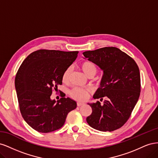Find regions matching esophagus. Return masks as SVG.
<instances>
[{
	"mask_svg": "<svg viewBox=\"0 0 158 158\" xmlns=\"http://www.w3.org/2000/svg\"><path fill=\"white\" fill-rule=\"evenodd\" d=\"M84 106V103H81V102H78L77 103V106L80 107V106Z\"/></svg>",
	"mask_w": 158,
	"mask_h": 158,
	"instance_id": "esophagus-1",
	"label": "esophagus"
}]
</instances>
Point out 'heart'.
<instances>
[{"instance_id":"obj_1","label":"heart","mask_w":158,"mask_h":158,"mask_svg":"<svg viewBox=\"0 0 158 158\" xmlns=\"http://www.w3.org/2000/svg\"><path fill=\"white\" fill-rule=\"evenodd\" d=\"M80 67L83 73L88 77L90 76H94L97 73L98 69L95 64L90 61H85L80 64ZM70 74V69L69 68L66 69L63 74L62 80L63 82H66L69 80V76ZM70 94L71 97L74 99L79 100V101H84L87 99L89 96V90L83 89L81 88H74L70 91Z\"/></svg>"}]
</instances>
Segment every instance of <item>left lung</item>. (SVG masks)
<instances>
[{"mask_svg":"<svg viewBox=\"0 0 158 158\" xmlns=\"http://www.w3.org/2000/svg\"><path fill=\"white\" fill-rule=\"evenodd\" d=\"M85 59L103 70L100 86L94 99L106 100L88 104L92 113L86 118L88 125L100 131H113L121 127L131 116L140 93V70L136 62L114 47L83 52Z\"/></svg>","mask_w":158,"mask_h":158,"instance_id":"obj_1","label":"left lung"}]
</instances>
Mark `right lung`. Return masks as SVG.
Segmentation results:
<instances>
[{"instance_id":"add662e5","label":"right lung","mask_w":158,"mask_h":158,"mask_svg":"<svg viewBox=\"0 0 158 158\" xmlns=\"http://www.w3.org/2000/svg\"><path fill=\"white\" fill-rule=\"evenodd\" d=\"M78 51L41 49L23 61L15 78L19 107L24 121L34 130L47 133L64 125L68 113L76 108L64 96L51 99L52 89L63 84L62 76L76 60Z\"/></svg>"}]
</instances>
